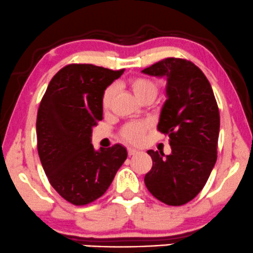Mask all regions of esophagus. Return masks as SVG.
<instances>
[{
  "label": "esophagus",
  "mask_w": 253,
  "mask_h": 253,
  "mask_svg": "<svg viewBox=\"0 0 253 253\" xmlns=\"http://www.w3.org/2000/svg\"><path fill=\"white\" fill-rule=\"evenodd\" d=\"M136 154H138L137 149H133V148H127V155L132 156V155H136Z\"/></svg>",
  "instance_id": "34e87169"
}]
</instances>
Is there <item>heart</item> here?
Returning a JSON list of instances; mask_svg holds the SVG:
<instances>
[{"label":"heart","mask_w":253,"mask_h":253,"mask_svg":"<svg viewBox=\"0 0 253 253\" xmlns=\"http://www.w3.org/2000/svg\"><path fill=\"white\" fill-rule=\"evenodd\" d=\"M130 90L133 92L137 99L143 102V100L148 99V98H154L157 96V92H159V87L153 80L143 78V77H137V78H132L127 83ZM116 88L115 86H108L105 88V91L103 92L102 96V108L104 111H108L111 108L112 99H114ZM147 129V124L145 123H129L122 130V136L124 139H126L127 142H131V143H138L141 142V139L143 138L144 131Z\"/></svg>","instance_id":"heart-1"}]
</instances>
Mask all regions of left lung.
Here are the masks:
<instances>
[{
    "label": "left lung",
    "mask_w": 253,
    "mask_h": 253,
    "mask_svg": "<svg viewBox=\"0 0 253 253\" xmlns=\"http://www.w3.org/2000/svg\"><path fill=\"white\" fill-rule=\"evenodd\" d=\"M142 72L167 79L157 130L169 136L171 147L170 155L148 150L153 167L144 183L157 200L181 206L201 192L215 165L218 104L203 71L186 59H163Z\"/></svg>",
    "instance_id": "1"
}]
</instances>
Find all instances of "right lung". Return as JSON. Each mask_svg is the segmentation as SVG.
Instances as JSON below:
<instances>
[{
    "mask_svg": "<svg viewBox=\"0 0 253 253\" xmlns=\"http://www.w3.org/2000/svg\"><path fill=\"white\" fill-rule=\"evenodd\" d=\"M123 72L91 64L67 65L50 80L39 106L41 165L53 188L76 206L102 197L126 160L123 145L94 150L91 143L92 127L103 120V92Z\"/></svg>",
    "mask_w": 253,
    "mask_h": 253,
    "instance_id": "add662e5",
    "label": "right lung"
}]
</instances>
